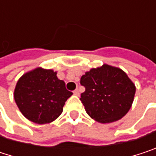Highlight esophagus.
<instances>
[{
    "instance_id": "1",
    "label": "esophagus",
    "mask_w": 156,
    "mask_h": 156,
    "mask_svg": "<svg viewBox=\"0 0 156 156\" xmlns=\"http://www.w3.org/2000/svg\"><path fill=\"white\" fill-rule=\"evenodd\" d=\"M73 93H74V95H76V96H79V90H78V89H75V90L73 91Z\"/></svg>"
}]
</instances>
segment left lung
<instances>
[{"label": "left lung", "instance_id": "left-lung-1", "mask_svg": "<svg viewBox=\"0 0 156 156\" xmlns=\"http://www.w3.org/2000/svg\"><path fill=\"white\" fill-rule=\"evenodd\" d=\"M86 90L80 100L94 120L112 123L121 119L131 108L136 86L121 69L104 64L91 69L80 78Z\"/></svg>", "mask_w": 156, "mask_h": 156}]
</instances>
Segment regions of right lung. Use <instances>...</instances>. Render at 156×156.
<instances>
[{
	"mask_svg": "<svg viewBox=\"0 0 156 156\" xmlns=\"http://www.w3.org/2000/svg\"><path fill=\"white\" fill-rule=\"evenodd\" d=\"M57 72L42 68L34 69L19 78L14 100L21 114L30 121L44 125L62 113L65 102L72 96Z\"/></svg>",
	"mask_w": 156,
	"mask_h": 156,
	"instance_id": "1",
	"label": "right lung"
}]
</instances>
